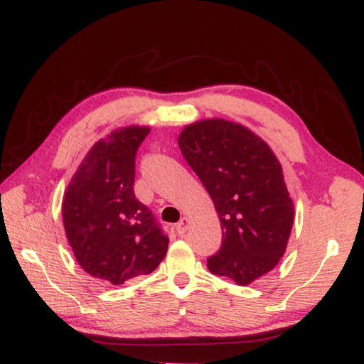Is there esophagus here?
<instances>
[{
	"instance_id": "obj_1",
	"label": "esophagus",
	"mask_w": 364,
	"mask_h": 364,
	"mask_svg": "<svg viewBox=\"0 0 364 364\" xmlns=\"http://www.w3.org/2000/svg\"><path fill=\"white\" fill-rule=\"evenodd\" d=\"M188 228H189V219L188 218H183L180 222L176 223V231H178V235H180V236L186 233Z\"/></svg>"
}]
</instances>
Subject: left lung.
<instances>
[{"label": "left lung", "mask_w": 364, "mask_h": 364, "mask_svg": "<svg viewBox=\"0 0 364 364\" xmlns=\"http://www.w3.org/2000/svg\"><path fill=\"white\" fill-rule=\"evenodd\" d=\"M178 145L220 219L222 245L208 258V269L241 286L270 272L284 255L294 223L292 198L270 146L223 119L188 125Z\"/></svg>", "instance_id": "8db88e82"}]
</instances>
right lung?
Masks as SVG:
<instances>
[{
	"label": "right lung",
	"instance_id": "1",
	"mask_svg": "<svg viewBox=\"0 0 364 364\" xmlns=\"http://www.w3.org/2000/svg\"><path fill=\"white\" fill-rule=\"evenodd\" d=\"M149 127L115 129L98 141L76 170L63 200V220L76 261L111 284L151 274L168 237L134 196L136 153Z\"/></svg>",
	"mask_w": 364,
	"mask_h": 364
}]
</instances>
